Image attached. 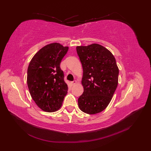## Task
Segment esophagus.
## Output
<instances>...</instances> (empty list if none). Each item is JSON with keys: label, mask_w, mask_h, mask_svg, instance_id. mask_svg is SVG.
Instances as JSON below:
<instances>
[{"label": "esophagus", "mask_w": 151, "mask_h": 151, "mask_svg": "<svg viewBox=\"0 0 151 151\" xmlns=\"http://www.w3.org/2000/svg\"><path fill=\"white\" fill-rule=\"evenodd\" d=\"M71 84L72 86H74L75 84H77V81H72L71 82Z\"/></svg>", "instance_id": "1"}]
</instances>
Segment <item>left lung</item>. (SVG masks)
Returning a JSON list of instances; mask_svg holds the SVG:
<instances>
[{"label":"left lung","instance_id":"8db88e82","mask_svg":"<svg viewBox=\"0 0 151 151\" xmlns=\"http://www.w3.org/2000/svg\"><path fill=\"white\" fill-rule=\"evenodd\" d=\"M76 50L83 68L84 92L78 106L82 111L94 115L110 103L118 86L119 69L113 55L101 45L77 46Z\"/></svg>","mask_w":151,"mask_h":151}]
</instances>
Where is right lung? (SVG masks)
<instances>
[{"label":"right lung","instance_id":"1","mask_svg":"<svg viewBox=\"0 0 151 151\" xmlns=\"http://www.w3.org/2000/svg\"><path fill=\"white\" fill-rule=\"evenodd\" d=\"M68 50L58 43H50L41 48L30 61L27 84L32 99L44 111L60 109L67 93L60 64Z\"/></svg>","mask_w":151,"mask_h":151}]
</instances>
